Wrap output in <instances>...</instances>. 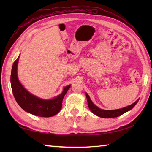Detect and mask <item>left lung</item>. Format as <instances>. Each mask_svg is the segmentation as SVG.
Instances as JSON below:
<instances>
[{"mask_svg": "<svg viewBox=\"0 0 152 152\" xmlns=\"http://www.w3.org/2000/svg\"><path fill=\"white\" fill-rule=\"evenodd\" d=\"M86 95L87 100H88V107L90 109V110H91L93 114H95L96 115L103 118H116V117H118V116H120L121 115L124 114V113L129 111L130 110L133 108L134 106L137 104L138 100H139L138 99L137 101H135L132 104L128 106H126L125 108L118 109V110H102L98 108L97 106L93 104L88 93H86Z\"/></svg>", "mask_w": 152, "mask_h": 152, "instance_id": "8db88e82", "label": "left lung"}]
</instances>
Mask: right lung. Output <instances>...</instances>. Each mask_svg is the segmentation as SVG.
Returning a JSON list of instances; mask_svg holds the SVG:
<instances>
[{
    "label": "right lung",
    "instance_id": "right-lung-1",
    "mask_svg": "<svg viewBox=\"0 0 152 152\" xmlns=\"http://www.w3.org/2000/svg\"><path fill=\"white\" fill-rule=\"evenodd\" d=\"M19 56L13 64L10 82L13 95L16 102L25 111L40 117H51L59 112L62 108L64 95L71 85L64 88L61 94L52 99L46 100L38 98L25 89L18 78V64Z\"/></svg>",
    "mask_w": 152,
    "mask_h": 152
}]
</instances>
